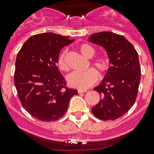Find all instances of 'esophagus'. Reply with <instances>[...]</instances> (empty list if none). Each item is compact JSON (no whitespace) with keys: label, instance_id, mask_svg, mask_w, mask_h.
<instances>
[{"label":"esophagus","instance_id":"esophagus-1","mask_svg":"<svg viewBox=\"0 0 154 154\" xmlns=\"http://www.w3.org/2000/svg\"><path fill=\"white\" fill-rule=\"evenodd\" d=\"M87 92V90H85V89H78L79 93H82V92Z\"/></svg>","mask_w":154,"mask_h":154}]
</instances>
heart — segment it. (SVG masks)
I'll use <instances>...</instances> for the list:
<instances>
[{
  "label": "heart",
  "instance_id": "obj_1",
  "mask_svg": "<svg viewBox=\"0 0 154 154\" xmlns=\"http://www.w3.org/2000/svg\"><path fill=\"white\" fill-rule=\"evenodd\" d=\"M79 50L81 54L86 58H92L94 56L96 50L92 46L88 44H82L79 45ZM66 51L62 52L58 59V65L59 69L62 71L69 70V65L66 60ZM92 65L101 74H104L109 70L110 67V62L107 57L99 56L95 58L91 62ZM99 76L94 69H89L84 72H73L67 77L69 85L72 88L79 89H85L93 85L98 80Z\"/></svg>",
  "mask_w": 154,
  "mask_h": 154
}]
</instances>
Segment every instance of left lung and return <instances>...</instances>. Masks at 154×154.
<instances>
[{"label":"left lung","mask_w":154,"mask_h":154,"mask_svg":"<svg viewBox=\"0 0 154 154\" xmlns=\"http://www.w3.org/2000/svg\"><path fill=\"white\" fill-rule=\"evenodd\" d=\"M88 41L102 46L110 62L101 83L94 88L101 99L92 112L99 119L114 120L126 114L137 99L141 75L138 53L124 36L110 31L93 34Z\"/></svg>","instance_id":"obj_1"}]
</instances>
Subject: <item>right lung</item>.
I'll list each match as a JSON object with an SVG mask.
<instances>
[{"label":"right lung","mask_w":154,"mask_h":154,"mask_svg":"<svg viewBox=\"0 0 154 154\" xmlns=\"http://www.w3.org/2000/svg\"><path fill=\"white\" fill-rule=\"evenodd\" d=\"M73 41L55 33L38 34L30 37L17 53L14 78L17 95L24 109L39 120L62 117L78 93L65 86L57 67L61 49Z\"/></svg>","instance_id":"add662e5"}]
</instances>
